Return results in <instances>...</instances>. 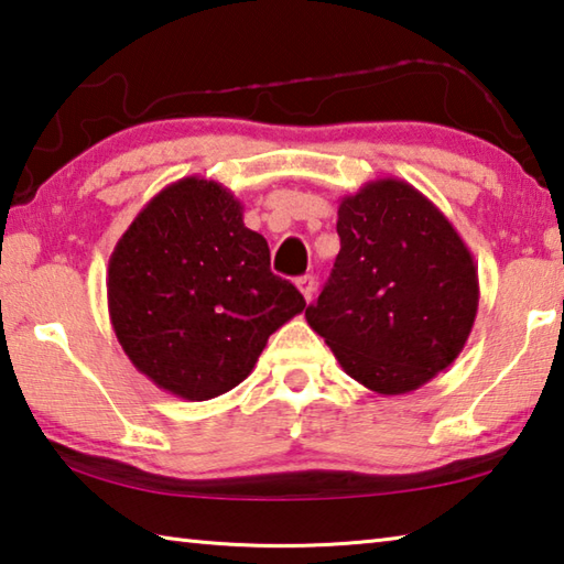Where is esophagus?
Masks as SVG:
<instances>
[{"label":"esophagus","instance_id":"34e87169","mask_svg":"<svg viewBox=\"0 0 564 564\" xmlns=\"http://www.w3.org/2000/svg\"><path fill=\"white\" fill-rule=\"evenodd\" d=\"M297 290L302 292L304 300L312 302L314 292H317V282H314L312 274H304V276H300V280H297Z\"/></svg>","mask_w":564,"mask_h":564}]
</instances>
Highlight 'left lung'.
<instances>
[{"label":"left lung","mask_w":564,"mask_h":564,"mask_svg":"<svg viewBox=\"0 0 564 564\" xmlns=\"http://www.w3.org/2000/svg\"><path fill=\"white\" fill-rule=\"evenodd\" d=\"M341 250L304 317L341 369L381 397L421 389L466 347L478 267L426 195L379 177L339 200Z\"/></svg>","instance_id":"8db88e82"}]
</instances>
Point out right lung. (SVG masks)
Returning a JSON list of instances; mask_svg holds the SVG:
<instances>
[{
	"label": "right lung",
	"instance_id": "right-lung-1",
	"mask_svg": "<svg viewBox=\"0 0 564 564\" xmlns=\"http://www.w3.org/2000/svg\"><path fill=\"white\" fill-rule=\"evenodd\" d=\"M108 317L158 389L207 401L250 377L267 339L307 307L272 274L270 247L245 227L225 185L181 177L151 197L108 260Z\"/></svg>",
	"mask_w": 564,
	"mask_h": 564
}]
</instances>
